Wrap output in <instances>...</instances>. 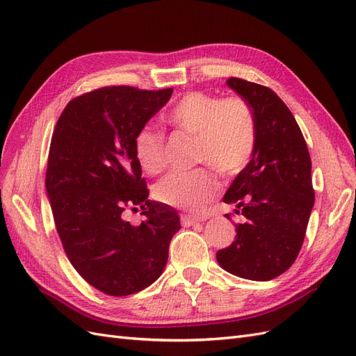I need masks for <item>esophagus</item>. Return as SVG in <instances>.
<instances>
[{"mask_svg":"<svg viewBox=\"0 0 356 356\" xmlns=\"http://www.w3.org/2000/svg\"><path fill=\"white\" fill-rule=\"evenodd\" d=\"M180 220H181V225H184V227H191V225H195V223L201 222L202 218L201 216H194V215H186V213H184V215L180 216Z\"/></svg>","mask_w":356,"mask_h":356,"instance_id":"esophagus-1","label":"esophagus"}]
</instances>
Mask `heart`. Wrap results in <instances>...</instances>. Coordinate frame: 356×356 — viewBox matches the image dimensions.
I'll return each mask as SVG.
<instances>
[{"label":"heart","instance_id":"1","mask_svg":"<svg viewBox=\"0 0 356 356\" xmlns=\"http://www.w3.org/2000/svg\"><path fill=\"white\" fill-rule=\"evenodd\" d=\"M165 120L180 133L195 137V162L215 168L222 176L237 175L249 162L257 145V122L243 98H220L202 90L186 94L172 106ZM136 156L141 170L158 175L164 168V136L145 127L136 136ZM218 181L207 168L172 171L161 179L154 194L168 206L200 210L215 195Z\"/></svg>","mask_w":356,"mask_h":356}]
</instances>
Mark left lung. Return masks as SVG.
<instances>
[{
  "label": "left lung",
  "instance_id": "left-lung-1",
  "mask_svg": "<svg viewBox=\"0 0 356 356\" xmlns=\"http://www.w3.org/2000/svg\"><path fill=\"white\" fill-rule=\"evenodd\" d=\"M227 85L255 115L257 145L223 197L246 219L216 259L234 276L267 282L285 273L302 246L314 204L312 161L296 118L270 88L238 77Z\"/></svg>",
  "mask_w": 356,
  "mask_h": 356
}]
</instances>
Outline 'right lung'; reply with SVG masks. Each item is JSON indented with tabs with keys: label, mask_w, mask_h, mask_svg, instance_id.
<instances>
[{
	"label": "right lung",
	"mask_w": 356,
	"mask_h": 356,
	"mask_svg": "<svg viewBox=\"0 0 356 356\" xmlns=\"http://www.w3.org/2000/svg\"><path fill=\"white\" fill-rule=\"evenodd\" d=\"M171 94V88L95 89L70 101L50 141L46 191L59 238L76 271L107 296L152 285L180 229L175 209L147 200L134 146ZM128 205L144 210L137 227L121 219Z\"/></svg>",
	"instance_id": "add662e5"
}]
</instances>
